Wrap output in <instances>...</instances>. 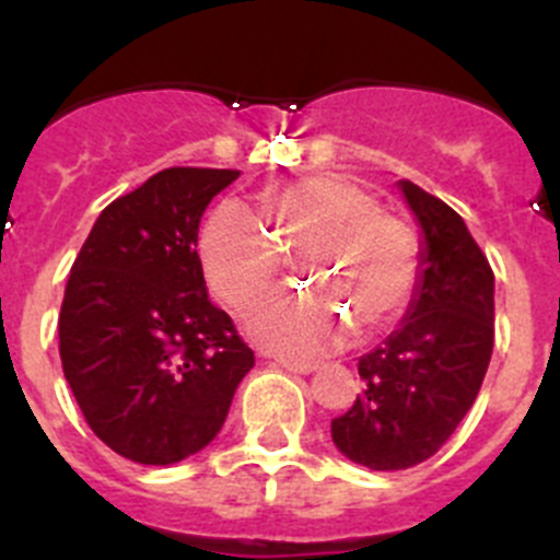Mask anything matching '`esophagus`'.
Returning a JSON list of instances; mask_svg holds the SVG:
<instances>
[{
    "label": "esophagus",
    "instance_id": "1",
    "mask_svg": "<svg viewBox=\"0 0 560 560\" xmlns=\"http://www.w3.org/2000/svg\"><path fill=\"white\" fill-rule=\"evenodd\" d=\"M276 364L290 370V373H312V370H315V364L312 362H292V359H276Z\"/></svg>",
    "mask_w": 560,
    "mask_h": 560
}]
</instances>
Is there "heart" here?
<instances>
[{
  "label": "heart",
  "mask_w": 560,
  "mask_h": 560,
  "mask_svg": "<svg viewBox=\"0 0 560 560\" xmlns=\"http://www.w3.org/2000/svg\"><path fill=\"white\" fill-rule=\"evenodd\" d=\"M287 256H295L324 301L312 292L276 295L250 315L248 328L290 359L328 351L348 326L357 337L389 326L420 276L415 229L362 185L331 174L268 187L259 215L240 201L218 203L198 237L203 279L234 315L273 287Z\"/></svg>",
  "instance_id": "1"
}]
</instances>
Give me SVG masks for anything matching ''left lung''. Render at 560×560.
I'll list each match as a JSON object with an SVG mask.
<instances>
[{
    "label": "left lung",
    "instance_id": "8db88e82",
    "mask_svg": "<svg viewBox=\"0 0 560 560\" xmlns=\"http://www.w3.org/2000/svg\"><path fill=\"white\" fill-rule=\"evenodd\" d=\"M425 234L406 323L359 359L364 392L331 420L334 445L370 469H409L445 445L478 398L494 348V273L467 223L404 179Z\"/></svg>",
    "mask_w": 560,
    "mask_h": 560
}]
</instances>
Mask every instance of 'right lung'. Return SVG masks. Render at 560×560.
<instances>
[{"mask_svg": "<svg viewBox=\"0 0 560 560\" xmlns=\"http://www.w3.org/2000/svg\"><path fill=\"white\" fill-rule=\"evenodd\" d=\"M240 171L165 168L104 207L60 306V359L85 422L138 464L207 447L254 368L232 317L207 295L203 209Z\"/></svg>", "mask_w": 560, "mask_h": 560, "instance_id": "obj_1", "label": "right lung"}]
</instances>
